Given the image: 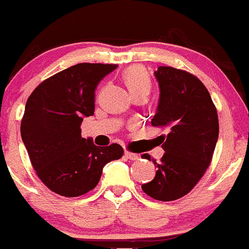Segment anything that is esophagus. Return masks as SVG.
<instances>
[{"instance_id":"esophagus-1","label":"esophagus","mask_w":249,"mask_h":249,"mask_svg":"<svg viewBox=\"0 0 249 249\" xmlns=\"http://www.w3.org/2000/svg\"><path fill=\"white\" fill-rule=\"evenodd\" d=\"M124 155H125V158L129 159V160H139V155L138 154H134V153L129 152V150H125Z\"/></svg>"}]
</instances>
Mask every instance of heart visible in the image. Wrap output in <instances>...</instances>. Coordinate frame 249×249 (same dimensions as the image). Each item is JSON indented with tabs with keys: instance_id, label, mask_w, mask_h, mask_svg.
<instances>
[{
	"instance_id": "b5f03b06",
	"label": "heart",
	"mask_w": 249,
	"mask_h": 249,
	"mask_svg": "<svg viewBox=\"0 0 249 249\" xmlns=\"http://www.w3.org/2000/svg\"><path fill=\"white\" fill-rule=\"evenodd\" d=\"M124 80L133 96L140 93H149L152 82L143 67L132 66L127 68L124 72Z\"/></svg>"
}]
</instances>
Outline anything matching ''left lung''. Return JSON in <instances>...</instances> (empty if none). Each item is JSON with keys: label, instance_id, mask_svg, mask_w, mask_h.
I'll return each instance as SVG.
<instances>
[{"label": "left lung", "instance_id": "8db88e82", "mask_svg": "<svg viewBox=\"0 0 249 249\" xmlns=\"http://www.w3.org/2000/svg\"><path fill=\"white\" fill-rule=\"evenodd\" d=\"M155 77L160 87L153 127L168 128L163 135L164 154L156 166L155 178L142 191L159 201L185 196L196 186L213 158L219 138V119L209 91L191 72L159 67ZM142 158L152 160L149 154Z\"/></svg>", "mask_w": 249, "mask_h": 249}]
</instances>
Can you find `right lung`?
Wrapping results in <instances>:
<instances>
[{"mask_svg": "<svg viewBox=\"0 0 249 249\" xmlns=\"http://www.w3.org/2000/svg\"><path fill=\"white\" fill-rule=\"evenodd\" d=\"M117 64L79 63L41 82L28 97L21 136L33 168L52 192L75 197L94 189L108 162L124 155L117 143L95 146L81 136L94 115L97 83Z\"/></svg>", "mask_w": 249, "mask_h": 249, "instance_id": "1", "label": "right lung"}]
</instances>
